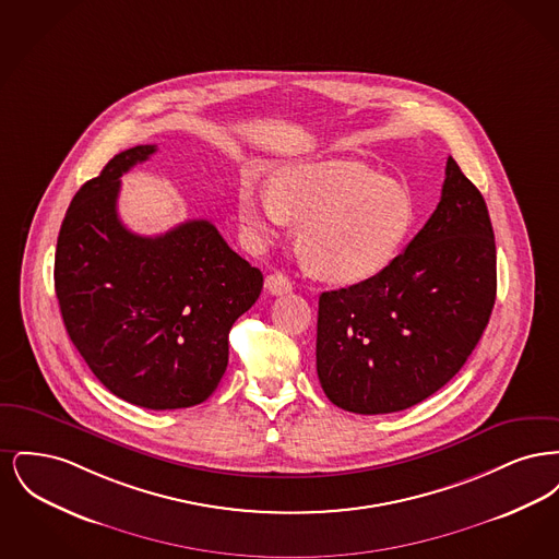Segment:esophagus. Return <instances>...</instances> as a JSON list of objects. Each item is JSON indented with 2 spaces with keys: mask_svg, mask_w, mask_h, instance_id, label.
Instances as JSON below:
<instances>
[{
  "mask_svg": "<svg viewBox=\"0 0 559 559\" xmlns=\"http://www.w3.org/2000/svg\"><path fill=\"white\" fill-rule=\"evenodd\" d=\"M266 289L272 295H283V293H289L293 289L292 278L285 276L283 272H274L266 278Z\"/></svg>",
  "mask_w": 559,
  "mask_h": 559,
  "instance_id": "1",
  "label": "esophagus"
}]
</instances>
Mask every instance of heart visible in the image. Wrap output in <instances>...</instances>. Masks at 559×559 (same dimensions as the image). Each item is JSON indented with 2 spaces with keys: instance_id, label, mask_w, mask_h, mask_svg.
Here are the masks:
<instances>
[{
  "instance_id": "b5f03b06",
  "label": "heart",
  "mask_w": 559,
  "mask_h": 559,
  "mask_svg": "<svg viewBox=\"0 0 559 559\" xmlns=\"http://www.w3.org/2000/svg\"><path fill=\"white\" fill-rule=\"evenodd\" d=\"M239 217L258 245L301 224L299 247L314 272L356 285L396 260L417 224V205L406 188L371 167L331 160L287 167L270 188L242 185Z\"/></svg>"
}]
</instances>
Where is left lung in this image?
<instances>
[{"mask_svg": "<svg viewBox=\"0 0 559 559\" xmlns=\"http://www.w3.org/2000/svg\"><path fill=\"white\" fill-rule=\"evenodd\" d=\"M497 247L484 197L447 160L426 226L374 278L319 297L317 372L358 415L399 413L447 385L488 324Z\"/></svg>", "mask_w": 559, "mask_h": 559, "instance_id": "1", "label": "left lung"}]
</instances>
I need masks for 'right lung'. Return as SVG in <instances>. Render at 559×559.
Returning <instances> with one entry per match:
<instances>
[{
    "instance_id": "obj_1",
    "label": "right lung",
    "mask_w": 559,
    "mask_h": 559,
    "mask_svg": "<svg viewBox=\"0 0 559 559\" xmlns=\"http://www.w3.org/2000/svg\"><path fill=\"white\" fill-rule=\"evenodd\" d=\"M157 146L108 160L60 226L53 287L73 346L130 404L171 411L212 396L228 367V333L264 287L207 219L140 237L117 215L119 178Z\"/></svg>"
}]
</instances>
